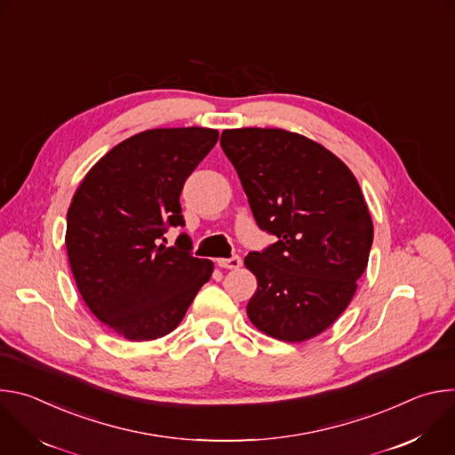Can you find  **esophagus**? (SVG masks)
<instances>
[{
    "label": "esophagus",
    "instance_id": "obj_1",
    "mask_svg": "<svg viewBox=\"0 0 455 455\" xmlns=\"http://www.w3.org/2000/svg\"><path fill=\"white\" fill-rule=\"evenodd\" d=\"M241 257L239 255H232L228 259H218V267L220 268H227V270H237L241 267Z\"/></svg>",
    "mask_w": 455,
    "mask_h": 455
}]
</instances>
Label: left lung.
Instances as JSON below:
<instances>
[{"label": "left lung", "mask_w": 455, "mask_h": 455, "mask_svg": "<svg viewBox=\"0 0 455 455\" xmlns=\"http://www.w3.org/2000/svg\"><path fill=\"white\" fill-rule=\"evenodd\" d=\"M221 148L257 227L277 241L244 257L257 279L246 306L257 330L284 340L316 337L349 306L372 244V221L347 165L284 129H225Z\"/></svg>", "instance_id": "1"}]
</instances>
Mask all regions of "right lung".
Returning <instances> with one entry per match:
<instances>
[{
  "mask_svg": "<svg viewBox=\"0 0 455 455\" xmlns=\"http://www.w3.org/2000/svg\"><path fill=\"white\" fill-rule=\"evenodd\" d=\"M209 127L149 129L115 146L79 185L67 216V250L77 288L92 313L127 340L171 333L212 263L194 257L180 234L185 180L216 146Z\"/></svg>",
  "mask_w": 455,
  "mask_h": 455,
  "instance_id": "obj_1",
  "label": "right lung"
}]
</instances>
